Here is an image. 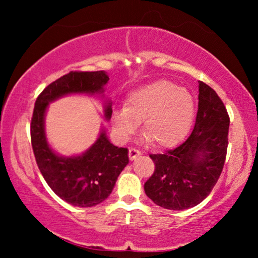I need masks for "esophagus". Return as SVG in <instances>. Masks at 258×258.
I'll use <instances>...</instances> for the list:
<instances>
[{
	"instance_id": "esophagus-1",
	"label": "esophagus",
	"mask_w": 258,
	"mask_h": 258,
	"mask_svg": "<svg viewBox=\"0 0 258 258\" xmlns=\"http://www.w3.org/2000/svg\"><path fill=\"white\" fill-rule=\"evenodd\" d=\"M140 155H141V151L135 149V148H130V149H129V158L132 161L135 160V158L137 156H140Z\"/></svg>"
}]
</instances>
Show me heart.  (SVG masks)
I'll return each mask as SVG.
<instances>
[{
  "label": "heart",
  "mask_w": 258,
  "mask_h": 258,
  "mask_svg": "<svg viewBox=\"0 0 258 258\" xmlns=\"http://www.w3.org/2000/svg\"><path fill=\"white\" fill-rule=\"evenodd\" d=\"M195 104L188 90L168 81L130 91L125 107L112 114V126L121 141L128 140L142 121L144 142L168 148L184 139L191 125Z\"/></svg>",
  "instance_id": "obj_1"
}]
</instances>
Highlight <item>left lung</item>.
Instances as JSON below:
<instances>
[{
  "mask_svg": "<svg viewBox=\"0 0 258 258\" xmlns=\"http://www.w3.org/2000/svg\"><path fill=\"white\" fill-rule=\"evenodd\" d=\"M199 83V110L192 133L175 149L150 155L155 170L144 183V191L164 209H189L207 199L227 156L230 123L227 109L213 88Z\"/></svg>",
  "mask_w": 258,
  "mask_h": 258,
  "instance_id": "left-lung-1",
  "label": "left lung"
}]
</instances>
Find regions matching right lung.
I'll list each match as a JSON object with an SVG mask.
<instances>
[{
  "label": "right lung",
  "instance_id": "add662e5",
  "mask_svg": "<svg viewBox=\"0 0 258 258\" xmlns=\"http://www.w3.org/2000/svg\"><path fill=\"white\" fill-rule=\"evenodd\" d=\"M109 76L100 72H70L49 84L35 102L30 124L31 146L45 182L59 199L75 207L97 206L110 195L121 171L129 163L128 149L110 143L105 130L89 149L77 156H61L49 146L44 129L48 105L72 94H103ZM104 118H111V102L104 103Z\"/></svg>",
  "mask_w": 258,
  "mask_h": 258
}]
</instances>
